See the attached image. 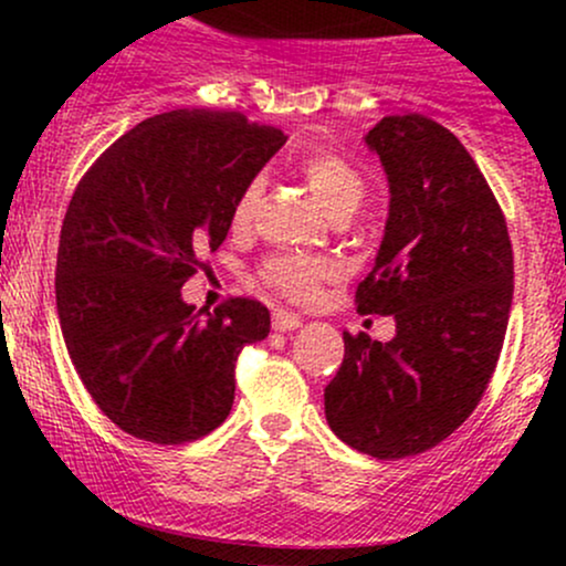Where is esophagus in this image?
<instances>
[{"label":"esophagus","mask_w":566,"mask_h":566,"mask_svg":"<svg viewBox=\"0 0 566 566\" xmlns=\"http://www.w3.org/2000/svg\"><path fill=\"white\" fill-rule=\"evenodd\" d=\"M301 324L303 319L297 314H292V311H274V329H279V333H290V329H297Z\"/></svg>","instance_id":"1"}]
</instances>
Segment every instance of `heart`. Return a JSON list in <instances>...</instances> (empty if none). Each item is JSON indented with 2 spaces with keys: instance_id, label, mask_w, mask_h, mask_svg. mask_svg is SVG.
<instances>
[{
  "instance_id": "b5f03b06",
  "label": "heart",
  "mask_w": 566,
  "mask_h": 566,
  "mask_svg": "<svg viewBox=\"0 0 566 566\" xmlns=\"http://www.w3.org/2000/svg\"><path fill=\"white\" fill-rule=\"evenodd\" d=\"M303 178L308 180L311 191L327 207L329 216L354 212L367 193L365 175L356 170L346 157L335 151L308 154L301 161ZM263 197V178H250L239 191L231 210V223L237 229H247L255 218L258 205ZM263 282L287 295L290 301H311L319 292V284L335 276V263L322 255H305V252H279L269 258L261 269Z\"/></svg>"
}]
</instances>
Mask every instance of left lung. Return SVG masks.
Wrapping results in <instances>:
<instances>
[{"label":"left lung","instance_id":"obj_1","mask_svg":"<svg viewBox=\"0 0 566 566\" xmlns=\"http://www.w3.org/2000/svg\"><path fill=\"white\" fill-rule=\"evenodd\" d=\"M365 140L391 205L356 311L394 316L396 335L343 333L324 415L348 447L399 460L437 447L482 401L509 327L513 250L495 193L450 129L382 116Z\"/></svg>","mask_w":566,"mask_h":566}]
</instances>
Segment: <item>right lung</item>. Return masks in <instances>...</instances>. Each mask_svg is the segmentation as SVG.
<instances>
[{
    "label": "right lung",
    "instance_id": "1",
    "mask_svg": "<svg viewBox=\"0 0 566 566\" xmlns=\"http://www.w3.org/2000/svg\"><path fill=\"white\" fill-rule=\"evenodd\" d=\"M284 140L239 112L178 108L122 135L76 186L57 244V319L84 388L129 437L184 444L229 418L237 356L269 335V308L231 297L201 316L180 287Z\"/></svg>",
    "mask_w": 566,
    "mask_h": 566
}]
</instances>
